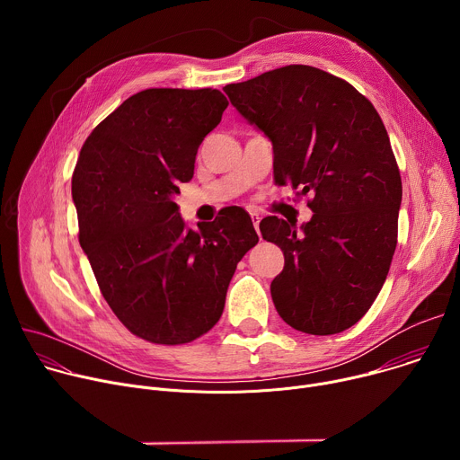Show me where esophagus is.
Masks as SVG:
<instances>
[{
    "instance_id": "1",
    "label": "esophagus",
    "mask_w": 460,
    "mask_h": 460,
    "mask_svg": "<svg viewBox=\"0 0 460 460\" xmlns=\"http://www.w3.org/2000/svg\"><path fill=\"white\" fill-rule=\"evenodd\" d=\"M251 220H252V226H254V229H256V233H260V215L258 213H251Z\"/></svg>"
}]
</instances>
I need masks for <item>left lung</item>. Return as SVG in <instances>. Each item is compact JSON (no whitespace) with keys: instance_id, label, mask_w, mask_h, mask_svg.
Segmentation results:
<instances>
[{"instance_id":"obj_1","label":"left lung","mask_w":460,"mask_h":460,"mask_svg":"<svg viewBox=\"0 0 460 460\" xmlns=\"http://www.w3.org/2000/svg\"><path fill=\"white\" fill-rule=\"evenodd\" d=\"M236 111L273 144V174L293 185L313 217H268L264 240L284 251L271 296L282 320L309 335L357 323L380 293L397 247L402 181L387 130L348 82L288 65L224 87Z\"/></svg>"}]
</instances>
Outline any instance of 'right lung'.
Masks as SVG:
<instances>
[{
  "label": "right lung",
  "mask_w": 460,
  "mask_h": 460,
  "mask_svg": "<svg viewBox=\"0 0 460 460\" xmlns=\"http://www.w3.org/2000/svg\"><path fill=\"white\" fill-rule=\"evenodd\" d=\"M227 105L217 89L137 93L93 130L73 174L80 245L100 291L130 333L155 344L208 333L258 242L242 208L194 231L172 200Z\"/></svg>",
  "instance_id": "1"
}]
</instances>
